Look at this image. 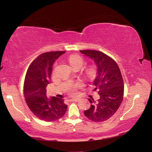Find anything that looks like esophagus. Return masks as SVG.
I'll use <instances>...</instances> for the list:
<instances>
[{"label": "esophagus", "instance_id": "1", "mask_svg": "<svg viewBox=\"0 0 152 152\" xmlns=\"http://www.w3.org/2000/svg\"><path fill=\"white\" fill-rule=\"evenodd\" d=\"M78 101V99H76V98H74V99H68V101L70 102H73V101Z\"/></svg>", "mask_w": 152, "mask_h": 152}]
</instances>
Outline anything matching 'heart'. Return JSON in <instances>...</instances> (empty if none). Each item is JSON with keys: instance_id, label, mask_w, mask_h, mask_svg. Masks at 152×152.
<instances>
[{"instance_id": "b5f03b06", "label": "heart", "mask_w": 152, "mask_h": 152, "mask_svg": "<svg viewBox=\"0 0 152 152\" xmlns=\"http://www.w3.org/2000/svg\"><path fill=\"white\" fill-rule=\"evenodd\" d=\"M68 61L71 66H81L83 64V60L81 56L78 55H72L68 58Z\"/></svg>"}]
</instances>
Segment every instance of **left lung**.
Here are the masks:
<instances>
[{
    "label": "left lung",
    "instance_id": "obj_1",
    "mask_svg": "<svg viewBox=\"0 0 152 152\" xmlns=\"http://www.w3.org/2000/svg\"><path fill=\"white\" fill-rule=\"evenodd\" d=\"M91 58L96 66V77L93 84L99 91V99L95 101L88 99L91 108L84 111V115L94 122L104 121L116 113L121 104L124 84L117 63L101 51H80Z\"/></svg>",
    "mask_w": 152,
    "mask_h": 152
}]
</instances>
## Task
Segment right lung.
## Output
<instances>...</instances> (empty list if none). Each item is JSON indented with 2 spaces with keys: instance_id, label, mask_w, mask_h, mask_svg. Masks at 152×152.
Returning a JSON list of instances; mask_svg holds the SVG:
<instances>
[{
  "instance_id": "1",
  "label": "right lung",
  "mask_w": 152,
  "mask_h": 152,
  "mask_svg": "<svg viewBox=\"0 0 152 152\" xmlns=\"http://www.w3.org/2000/svg\"><path fill=\"white\" fill-rule=\"evenodd\" d=\"M66 51L45 52L38 56L28 68L24 82V96L29 109L45 121H53L63 117L68 106L64 99L56 96L48 99L46 86L51 82L52 66Z\"/></svg>"
}]
</instances>
